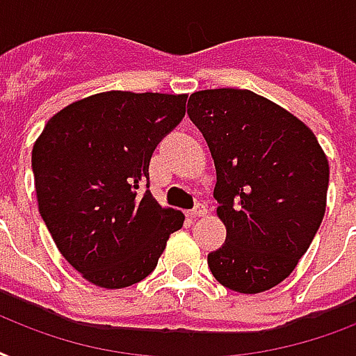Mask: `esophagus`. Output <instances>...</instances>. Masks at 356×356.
I'll use <instances>...</instances> for the list:
<instances>
[{
    "label": "esophagus",
    "instance_id": "1",
    "mask_svg": "<svg viewBox=\"0 0 356 356\" xmlns=\"http://www.w3.org/2000/svg\"><path fill=\"white\" fill-rule=\"evenodd\" d=\"M206 216H208V208H206V204H197L195 209L189 211V217H191V219H200V217H206Z\"/></svg>",
    "mask_w": 356,
    "mask_h": 356
}]
</instances>
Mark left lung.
Here are the masks:
<instances>
[{
  "label": "left lung",
  "mask_w": 356,
  "mask_h": 356,
  "mask_svg": "<svg viewBox=\"0 0 356 356\" xmlns=\"http://www.w3.org/2000/svg\"><path fill=\"white\" fill-rule=\"evenodd\" d=\"M217 170V217L227 243L208 254L211 275L238 293L275 288L312 243L327 208L329 159L307 124L247 89L189 96Z\"/></svg>",
  "instance_id": "8db88e82"
}]
</instances>
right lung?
Wrapping results in <instances>:
<instances>
[{
    "instance_id": "add662e5",
    "label": "right lung",
    "mask_w": 356,
    "mask_h": 356,
    "mask_svg": "<svg viewBox=\"0 0 356 356\" xmlns=\"http://www.w3.org/2000/svg\"><path fill=\"white\" fill-rule=\"evenodd\" d=\"M187 95L107 90L63 107L33 145L38 211L57 249L106 290L140 282L186 216L150 193V158L186 115Z\"/></svg>"
}]
</instances>
